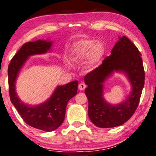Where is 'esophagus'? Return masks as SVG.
Listing matches in <instances>:
<instances>
[{"instance_id": "obj_1", "label": "esophagus", "mask_w": 156, "mask_h": 156, "mask_svg": "<svg viewBox=\"0 0 156 156\" xmlns=\"http://www.w3.org/2000/svg\"><path fill=\"white\" fill-rule=\"evenodd\" d=\"M86 84H84V83H83V82H81L80 84H79V87H78V88H79V90H84V89L86 88Z\"/></svg>"}]
</instances>
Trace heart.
<instances>
[{
	"instance_id": "heart-1",
	"label": "heart",
	"mask_w": 156,
	"mask_h": 156,
	"mask_svg": "<svg viewBox=\"0 0 156 156\" xmlns=\"http://www.w3.org/2000/svg\"><path fill=\"white\" fill-rule=\"evenodd\" d=\"M105 53L102 44L95 40H82L76 42L70 50V57L74 62L84 63L87 60L89 68L94 66L100 62Z\"/></svg>"
}]
</instances>
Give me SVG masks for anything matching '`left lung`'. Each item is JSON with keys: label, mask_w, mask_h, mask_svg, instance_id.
<instances>
[{"label": "left lung", "mask_w": 156, "mask_h": 156, "mask_svg": "<svg viewBox=\"0 0 156 156\" xmlns=\"http://www.w3.org/2000/svg\"><path fill=\"white\" fill-rule=\"evenodd\" d=\"M114 70L126 74L132 86L129 98L117 105L109 104L103 98L102 83ZM84 80L87 85L85 94L89 102V118L93 124L104 128L124 124L136 110L144 87L145 72L140 52L128 38L122 36L115 44L111 55L89 72Z\"/></svg>", "instance_id": "8db88e82"}]
</instances>
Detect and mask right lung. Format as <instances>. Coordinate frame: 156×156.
I'll use <instances>...</instances> for the list:
<instances>
[{
	"label": "right lung",
	"instance_id": "right-lung-1",
	"mask_svg": "<svg viewBox=\"0 0 156 156\" xmlns=\"http://www.w3.org/2000/svg\"><path fill=\"white\" fill-rule=\"evenodd\" d=\"M51 42L38 40L24 44L12 58L8 69L9 95L11 102L26 124L34 128L50 132L57 129L64 122L66 105L77 93L78 81L58 86L51 98L45 102L31 107L19 100L15 90V83L19 70L29 56L46 53Z\"/></svg>",
	"mask_w": 156,
	"mask_h": 156
}]
</instances>
